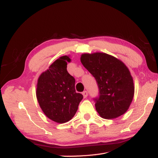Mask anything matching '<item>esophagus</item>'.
Segmentation results:
<instances>
[{"instance_id": "esophagus-1", "label": "esophagus", "mask_w": 158, "mask_h": 158, "mask_svg": "<svg viewBox=\"0 0 158 158\" xmlns=\"http://www.w3.org/2000/svg\"><path fill=\"white\" fill-rule=\"evenodd\" d=\"M82 94L83 96V98H87V96H88V93L87 91H84L82 93Z\"/></svg>"}]
</instances>
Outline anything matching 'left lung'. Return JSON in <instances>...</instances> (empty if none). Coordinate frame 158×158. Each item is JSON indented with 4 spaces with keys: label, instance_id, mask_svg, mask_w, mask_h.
<instances>
[{
    "label": "left lung",
    "instance_id": "1",
    "mask_svg": "<svg viewBox=\"0 0 158 158\" xmlns=\"http://www.w3.org/2000/svg\"><path fill=\"white\" fill-rule=\"evenodd\" d=\"M80 60L98 83L100 96L95 106L99 115L112 119L125 113L135 94L132 77L125 64L102 52L83 53Z\"/></svg>",
    "mask_w": 158,
    "mask_h": 158
}]
</instances>
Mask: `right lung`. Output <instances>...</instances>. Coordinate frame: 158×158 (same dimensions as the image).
Returning <instances> with one entry per match:
<instances>
[{
	"instance_id": "1",
	"label": "right lung",
	"mask_w": 158,
	"mask_h": 158,
	"mask_svg": "<svg viewBox=\"0 0 158 158\" xmlns=\"http://www.w3.org/2000/svg\"><path fill=\"white\" fill-rule=\"evenodd\" d=\"M69 56L60 57L40 75L36 96L43 113L58 123L69 122L75 115L83 95L77 93L75 80L67 71Z\"/></svg>"
}]
</instances>
